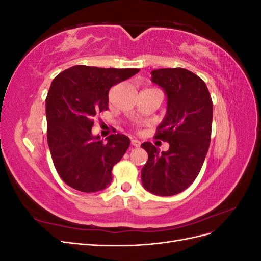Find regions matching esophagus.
Segmentation results:
<instances>
[{"label":"esophagus","instance_id":"obj_1","mask_svg":"<svg viewBox=\"0 0 261 261\" xmlns=\"http://www.w3.org/2000/svg\"><path fill=\"white\" fill-rule=\"evenodd\" d=\"M132 145L134 147H139L140 146V141L137 139H132Z\"/></svg>","mask_w":261,"mask_h":261}]
</instances>
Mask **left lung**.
<instances>
[{
	"mask_svg": "<svg viewBox=\"0 0 261 261\" xmlns=\"http://www.w3.org/2000/svg\"><path fill=\"white\" fill-rule=\"evenodd\" d=\"M168 98L167 114L158 126L155 138L167 141L168 151L151 143L141 144L148 161L141 170L145 189L158 196H173L198 176L207 155L213 105L206 84L185 68H160L151 72Z\"/></svg>",
	"mask_w": 261,
	"mask_h": 261,
	"instance_id": "left-lung-1",
	"label": "left lung"
}]
</instances>
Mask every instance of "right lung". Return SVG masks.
Masks as SVG:
<instances>
[{"mask_svg":"<svg viewBox=\"0 0 261 261\" xmlns=\"http://www.w3.org/2000/svg\"><path fill=\"white\" fill-rule=\"evenodd\" d=\"M138 72L76 65L53 80L45 99L48 145L59 175L76 191L94 193L111 183L130 140L113 134L103 143L92 135L93 118L109 109L110 88Z\"/></svg>","mask_w":261,"mask_h":261,"instance_id":"right-lung-1","label":"right lung"}]
</instances>
